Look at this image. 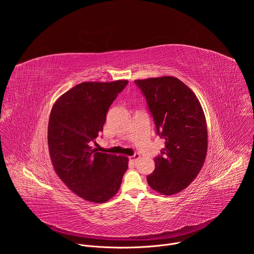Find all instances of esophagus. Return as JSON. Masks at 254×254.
I'll list each match as a JSON object with an SVG mask.
<instances>
[{
    "mask_svg": "<svg viewBox=\"0 0 254 254\" xmlns=\"http://www.w3.org/2000/svg\"><path fill=\"white\" fill-rule=\"evenodd\" d=\"M139 157H140V156H139L138 154H134L133 156H130V157H129V161L132 162V163H135V162L139 159Z\"/></svg>",
    "mask_w": 254,
    "mask_h": 254,
    "instance_id": "1",
    "label": "esophagus"
}]
</instances>
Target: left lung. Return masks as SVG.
<instances>
[{"label": "left lung", "instance_id": "obj_1", "mask_svg": "<svg viewBox=\"0 0 254 254\" xmlns=\"http://www.w3.org/2000/svg\"><path fill=\"white\" fill-rule=\"evenodd\" d=\"M134 82L146 97L158 134L165 139L148 183L162 195L177 194L193 182L206 159L208 133L203 108L195 93L176 77Z\"/></svg>", "mask_w": 254, "mask_h": 254}]
</instances>
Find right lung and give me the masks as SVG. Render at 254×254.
Returning a JSON list of instances; mask_svg holds the SVG:
<instances>
[{
	"mask_svg": "<svg viewBox=\"0 0 254 254\" xmlns=\"http://www.w3.org/2000/svg\"><path fill=\"white\" fill-rule=\"evenodd\" d=\"M127 82H82L52 106L48 148L53 168L62 182L86 201L104 203L113 198L127 170V157L99 153L90 146L103 129L108 108Z\"/></svg>",
	"mask_w": 254,
	"mask_h": 254,
	"instance_id": "1",
	"label": "right lung"
}]
</instances>
